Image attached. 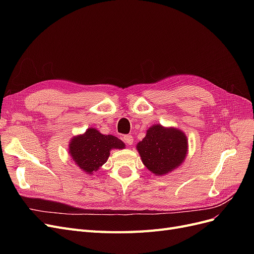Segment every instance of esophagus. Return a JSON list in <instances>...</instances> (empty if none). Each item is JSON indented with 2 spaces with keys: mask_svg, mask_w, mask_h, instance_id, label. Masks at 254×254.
<instances>
[{
  "mask_svg": "<svg viewBox=\"0 0 254 254\" xmlns=\"http://www.w3.org/2000/svg\"><path fill=\"white\" fill-rule=\"evenodd\" d=\"M122 140H123V142H124L126 145H132V143H133V137H132V135H130V134H126V135H124L122 137Z\"/></svg>",
  "mask_w": 254,
  "mask_h": 254,
  "instance_id": "34e87169",
  "label": "esophagus"
}]
</instances>
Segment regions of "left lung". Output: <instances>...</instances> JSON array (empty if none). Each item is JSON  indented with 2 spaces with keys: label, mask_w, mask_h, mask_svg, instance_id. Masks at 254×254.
<instances>
[{
  "label": "left lung",
  "mask_w": 254,
  "mask_h": 254,
  "mask_svg": "<svg viewBox=\"0 0 254 254\" xmlns=\"http://www.w3.org/2000/svg\"><path fill=\"white\" fill-rule=\"evenodd\" d=\"M142 162L156 175H164L178 167L187 156L188 141L182 131L155 125L136 145Z\"/></svg>",
  "instance_id": "8db88e82"
}]
</instances>
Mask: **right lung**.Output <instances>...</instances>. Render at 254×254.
I'll use <instances>...</instances> for the list:
<instances>
[{
  "mask_svg": "<svg viewBox=\"0 0 254 254\" xmlns=\"http://www.w3.org/2000/svg\"><path fill=\"white\" fill-rule=\"evenodd\" d=\"M125 144L119 137L102 134L94 128H89L81 135L73 137L70 143V155L73 161L88 174L96 172L109 158L110 149L124 148Z\"/></svg>",
  "mask_w": 254,
  "mask_h": 254,
  "instance_id": "right-lung-1",
  "label": "right lung"
}]
</instances>
